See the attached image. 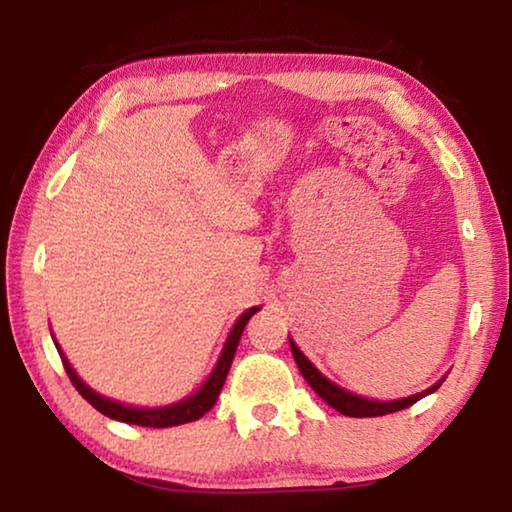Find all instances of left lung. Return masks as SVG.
<instances>
[{
    "instance_id": "left-lung-1",
    "label": "left lung",
    "mask_w": 512,
    "mask_h": 512,
    "mask_svg": "<svg viewBox=\"0 0 512 512\" xmlns=\"http://www.w3.org/2000/svg\"><path fill=\"white\" fill-rule=\"evenodd\" d=\"M291 343V352H293V359H296L298 368L302 372V377L307 379V384L314 388V393L318 397H323V400L336 409L343 415H348V418H377V415H388V413H395V411H402V409H409L411 404H415L418 400H422L424 395H429L433 391H438V386L443 384L445 379H440L438 384H433L427 391H422L418 395H411V397H402V400H393V402H377V400H368V397H361V395H354L350 391H345V388L336 386L334 381H329L323 372H320L314 363H311L305 354L300 352V348L296 343Z\"/></svg>"
}]
</instances>
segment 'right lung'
<instances>
[{
  "label": "right lung",
  "mask_w": 512,
  "mask_h": 512,
  "mask_svg": "<svg viewBox=\"0 0 512 512\" xmlns=\"http://www.w3.org/2000/svg\"><path fill=\"white\" fill-rule=\"evenodd\" d=\"M257 311H259V307H250L246 314L239 316V320L235 323V327H232V332L228 336V341H225V345H223L221 357H219V361H216V366L210 372V377L205 379V384L198 388L194 395H189V397H185V400H180L176 404L160 406V409H140V406H128V404H121V402H115V400H108V397H103L97 391H92V388L85 384V381L79 375H76L72 363L67 361L63 350L58 348L56 339H54V343L58 348L60 359H63V366H65L69 381H72L76 391H79L99 413L108 415V418H112V420L137 424V427H153V429L178 427V424L194 422L198 418H203V415L216 404V400H219V393H221V388L225 384V377H228V372H230L232 359H235L241 332H244L248 320L253 318Z\"/></svg>",
  "instance_id": "right-lung-1"
}]
</instances>
